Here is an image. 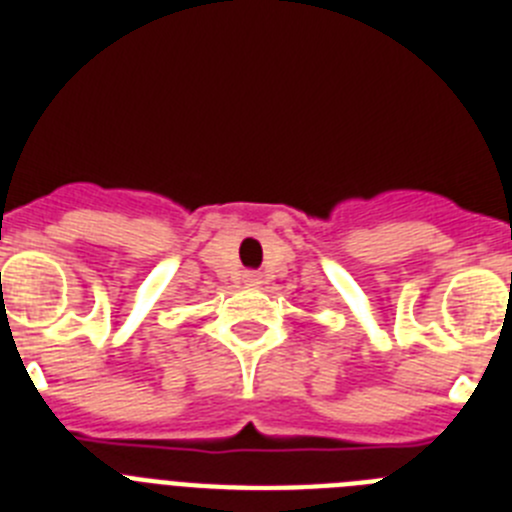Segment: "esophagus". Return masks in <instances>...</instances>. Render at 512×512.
<instances>
[{"label":"esophagus","mask_w":512,"mask_h":512,"mask_svg":"<svg viewBox=\"0 0 512 512\" xmlns=\"http://www.w3.org/2000/svg\"><path fill=\"white\" fill-rule=\"evenodd\" d=\"M243 284H246V287H259L261 284L259 271H243Z\"/></svg>","instance_id":"esophagus-1"}]
</instances>
